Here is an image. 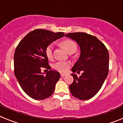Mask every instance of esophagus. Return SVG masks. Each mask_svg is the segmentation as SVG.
<instances>
[{
    "label": "esophagus",
    "instance_id": "1",
    "mask_svg": "<svg viewBox=\"0 0 123 123\" xmlns=\"http://www.w3.org/2000/svg\"><path fill=\"white\" fill-rule=\"evenodd\" d=\"M66 75V74H63V73H61V76L62 77H65Z\"/></svg>",
    "mask_w": 123,
    "mask_h": 123
}]
</instances>
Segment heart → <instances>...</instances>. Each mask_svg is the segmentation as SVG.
Wrapping results in <instances>:
<instances>
[{
  "instance_id": "heart-1",
  "label": "heart",
  "mask_w": 123,
  "mask_h": 123,
  "mask_svg": "<svg viewBox=\"0 0 123 123\" xmlns=\"http://www.w3.org/2000/svg\"><path fill=\"white\" fill-rule=\"evenodd\" d=\"M60 46L65 49L69 54H73L77 49V44L71 39H66L59 43ZM45 54L47 58L51 60L53 58V46L49 44L46 47L45 49ZM70 64L69 62L57 61L53 64V68L60 72H66L69 69Z\"/></svg>"
}]
</instances>
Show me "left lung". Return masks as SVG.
<instances>
[{
    "label": "left lung",
    "mask_w": 123,
    "mask_h": 123,
    "mask_svg": "<svg viewBox=\"0 0 123 123\" xmlns=\"http://www.w3.org/2000/svg\"><path fill=\"white\" fill-rule=\"evenodd\" d=\"M65 36L76 41L81 51L72 71L74 73L82 70L83 73L79 77L71 74L74 82L69 86L70 93L79 100H88L98 93L107 77L108 51L97 37L86 33H70Z\"/></svg>",
    "instance_id": "8db88e82"
}]
</instances>
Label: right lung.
Masks as SVG:
<instances>
[{"mask_svg":"<svg viewBox=\"0 0 123 123\" xmlns=\"http://www.w3.org/2000/svg\"><path fill=\"white\" fill-rule=\"evenodd\" d=\"M64 35L62 32L36 29L27 34L16 48L15 75L23 91L32 98L41 100L53 95L60 74L51 70L45 49ZM44 68L50 70L46 76L41 71Z\"/></svg>","mask_w":123,"mask_h":123,"instance_id":"1","label":"right lung"}]
</instances>
